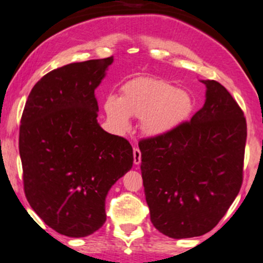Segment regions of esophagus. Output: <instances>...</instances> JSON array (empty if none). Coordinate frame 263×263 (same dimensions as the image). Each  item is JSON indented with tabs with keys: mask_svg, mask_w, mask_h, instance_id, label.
Returning a JSON list of instances; mask_svg holds the SVG:
<instances>
[{
	"mask_svg": "<svg viewBox=\"0 0 263 263\" xmlns=\"http://www.w3.org/2000/svg\"><path fill=\"white\" fill-rule=\"evenodd\" d=\"M133 156H134V164L139 165L141 163V152H140L139 148H134L133 151Z\"/></svg>",
	"mask_w": 263,
	"mask_h": 263,
	"instance_id": "1",
	"label": "esophagus"
}]
</instances>
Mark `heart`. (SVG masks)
I'll use <instances>...</instances> for the list:
<instances>
[{"label":"heart","instance_id":"b5f03b06","mask_svg":"<svg viewBox=\"0 0 263 263\" xmlns=\"http://www.w3.org/2000/svg\"><path fill=\"white\" fill-rule=\"evenodd\" d=\"M108 121L119 130L129 127V118H140L144 134L163 136L185 123L194 101L187 90L159 78L139 77L121 88V98L110 95L104 104Z\"/></svg>","mask_w":263,"mask_h":263}]
</instances>
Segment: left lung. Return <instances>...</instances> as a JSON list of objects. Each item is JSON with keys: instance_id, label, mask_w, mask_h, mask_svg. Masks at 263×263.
<instances>
[{"instance_id": "8db88e82", "label": "left lung", "mask_w": 263, "mask_h": 263, "mask_svg": "<svg viewBox=\"0 0 263 263\" xmlns=\"http://www.w3.org/2000/svg\"><path fill=\"white\" fill-rule=\"evenodd\" d=\"M190 122L139 142L151 222L174 239L199 237L219 223L239 193L247 142L243 111L219 82Z\"/></svg>"}]
</instances>
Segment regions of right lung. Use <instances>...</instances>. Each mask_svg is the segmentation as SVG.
<instances>
[{
    "instance_id": "add662e5",
    "label": "right lung",
    "mask_w": 263,
    "mask_h": 263,
    "mask_svg": "<svg viewBox=\"0 0 263 263\" xmlns=\"http://www.w3.org/2000/svg\"><path fill=\"white\" fill-rule=\"evenodd\" d=\"M114 57L72 63L33 86L22 116L19 153L27 202L66 237H87L106 221L108 191L132 169L129 142L98 123L94 91Z\"/></svg>"
}]
</instances>
